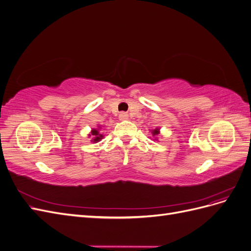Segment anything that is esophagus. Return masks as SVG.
Here are the masks:
<instances>
[{
  "mask_svg": "<svg viewBox=\"0 0 251 251\" xmlns=\"http://www.w3.org/2000/svg\"><path fill=\"white\" fill-rule=\"evenodd\" d=\"M127 114H126V113H120L119 114V119L120 120H125V119H127Z\"/></svg>",
  "mask_w": 251,
  "mask_h": 251,
  "instance_id": "obj_1",
  "label": "esophagus"
}]
</instances>
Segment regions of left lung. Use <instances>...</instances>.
<instances>
[{"mask_svg": "<svg viewBox=\"0 0 251 251\" xmlns=\"http://www.w3.org/2000/svg\"><path fill=\"white\" fill-rule=\"evenodd\" d=\"M159 128H154V130H151V134H153V137H155V139L157 140V137L156 136H158L159 135Z\"/></svg>", "mask_w": 251, "mask_h": 251, "instance_id": "1", "label": "left lung"}]
</instances>
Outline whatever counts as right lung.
<instances>
[{
  "label": "right lung",
  "mask_w": 251,
  "mask_h": 251,
  "mask_svg": "<svg viewBox=\"0 0 251 251\" xmlns=\"http://www.w3.org/2000/svg\"><path fill=\"white\" fill-rule=\"evenodd\" d=\"M100 126H98V128H92L91 134H89L90 137H93L92 139L93 142H98L103 138V135L100 133Z\"/></svg>",
  "instance_id": "1"
}]
</instances>
